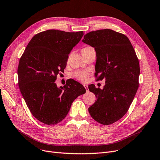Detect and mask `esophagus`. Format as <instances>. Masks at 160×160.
Returning a JSON list of instances; mask_svg holds the SVG:
<instances>
[{
    "instance_id": "34e87169",
    "label": "esophagus",
    "mask_w": 160,
    "mask_h": 160,
    "mask_svg": "<svg viewBox=\"0 0 160 160\" xmlns=\"http://www.w3.org/2000/svg\"><path fill=\"white\" fill-rule=\"evenodd\" d=\"M84 87L85 88V89H86V92H89V89H88V86L87 85H84Z\"/></svg>"
}]
</instances>
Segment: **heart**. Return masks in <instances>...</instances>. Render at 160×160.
I'll return each mask as SVG.
<instances>
[{"mask_svg": "<svg viewBox=\"0 0 160 160\" xmlns=\"http://www.w3.org/2000/svg\"><path fill=\"white\" fill-rule=\"evenodd\" d=\"M90 48V47H86L82 48L81 50L82 54L84 52H85L86 50ZM90 70H76L72 73V76L76 80H78L80 82H85L88 77V76L90 75Z\"/></svg>", "mask_w": 160, "mask_h": 160, "instance_id": "b5f03b06", "label": "heart"}]
</instances>
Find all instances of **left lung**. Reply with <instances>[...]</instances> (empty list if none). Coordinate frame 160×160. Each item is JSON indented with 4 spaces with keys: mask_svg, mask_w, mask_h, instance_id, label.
Returning a JSON list of instances; mask_svg holds the SVG:
<instances>
[{
    "mask_svg": "<svg viewBox=\"0 0 160 160\" xmlns=\"http://www.w3.org/2000/svg\"><path fill=\"white\" fill-rule=\"evenodd\" d=\"M82 42L94 47L96 52L97 80H105L102 90L93 84L88 86L97 98L88 111L99 123L111 125L127 113L137 92L138 57L126 35L112 29L90 32Z\"/></svg>",
    "mask_w": 160,
    "mask_h": 160,
    "instance_id": "8db88e82",
    "label": "left lung"
}]
</instances>
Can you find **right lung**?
<instances>
[{
  "mask_svg": "<svg viewBox=\"0 0 160 160\" xmlns=\"http://www.w3.org/2000/svg\"><path fill=\"white\" fill-rule=\"evenodd\" d=\"M84 32L49 29L35 35L22 55L18 68V85L28 108L35 118L45 125L62 121L71 105L86 89L69 79L58 88L57 76L67 66L68 54Z\"/></svg>",
  "mask_w": 160,
  "mask_h": 160,
  "instance_id": "1",
  "label": "right lung"
}]
</instances>
